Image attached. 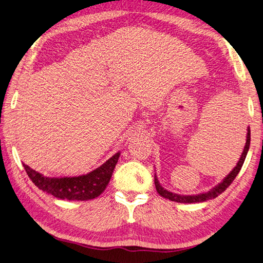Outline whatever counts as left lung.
I'll use <instances>...</instances> for the list:
<instances>
[{
    "instance_id": "left-lung-1",
    "label": "left lung",
    "mask_w": 263,
    "mask_h": 263,
    "mask_svg": "<svg viewBox=\"0 0 263 263\" xmlns=\"http://www.w3.org/2000/svg\"><path fill=\"white\" fill-rule=\"evenodd\" d=\"M250 141H251V136H250V129H248L247 142H246V145H244V150L242 152V156L240 158L239 162L236 163V166L234 167V169L232 170V172L227 177H225L221 184H218L217 186H215L214 188L211 189L210 192L198 194V195H188V196H185V195L175 194V193H172V192H168L167 189H164L159 184V181H158L157 176H155V185H156L157 192L159 193L160 196L167 198L169 200L177 201V203H201V201H205V200H209V199H213V198L217 197L218 195H221L225 191V189H227L232 184V182H233V180L235 179V177L237 176V174L240 173V170H241L243 163H244V160H246V157L248 155V151H249V148H250Z\"/></svg>"
}]
</instances>
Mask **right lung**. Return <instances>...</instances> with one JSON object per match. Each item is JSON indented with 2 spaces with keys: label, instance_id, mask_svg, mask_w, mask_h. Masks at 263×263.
Masks as SVG:
<instances>
[{
  "label": "right lung",
  "instance_id": "obj_1",
  "mask_svg": "<svg viewBox=\"0 0 263 263\" xmlns=\"http://www.w3.org/2000/svg\"><path fill=\"white\" fill-rule=\"evenodd\" d=\"M120 157V152L96 168L87 175L78 177H64V178H49L44 175L36 173L26 163L23 167L32 180L33 184L39 189L54 197L67 200H88L96 198L105 191Z\"/></svg>",
  "mask_w": 263,
  "mask_h": 263
}]
</instances>
